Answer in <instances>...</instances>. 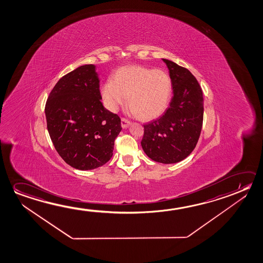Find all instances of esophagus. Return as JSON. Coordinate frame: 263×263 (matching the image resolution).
<instances>
[{
  "mask_svg": "<svg viewBox=\"0 0 263 263\" xmlns=\"http://www.w3.org/2000/svg\"><path fill=\"white\" fill-rule=\"evenodd\" d=\"M129 124H130V121H129V119L121 118V127L122 128H127Z\"/></svg>",
  "mask_w": 263,
  "mask_h": 263,
  "instance_id": "obj_1",
  "label": "esophagus"
}]
</instances>
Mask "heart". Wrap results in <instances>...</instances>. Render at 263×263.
I'll return each instance as SVG.
<instances>
[{
  "label": "heart",
  "instance_id": "obj_1",
  "mask_svg": "<svg viewBox=\"0 0 263 263\" xmlns=\"http://www.w3.org/2000/svg\"><path fill=\"white\" fill-rule=\"evenodd\" d=\"M173 94V82L164 70L129 66L121 67L113 80L105 81L101 96L105 107L115 112L128 103L133 112L142 120L150 121L159 117L166 109Z\"/></svg>",
  "mask_w": 263,
  "mask_h": 263
}]
</instances>
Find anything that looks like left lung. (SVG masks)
<instances>
[{
  "label": "left lung",
  "mask_w": 263,
  "mask_h": 263,
  "mask_svg": "<svg viewBox=\"0 0 263 263\" xmlns=\"http://www.w3.org/2000/svg\"><path fill=\"white\" fill-rule=\"evenodd\" d=\"M169 69L174 96L165 112L143 125L142 149L149 158L175 163L186 158L200 136L204 99L200 85L185 67L163 59Z\"/></svg>",
  "instance_id": "left-lung-1"
}]
</instances>
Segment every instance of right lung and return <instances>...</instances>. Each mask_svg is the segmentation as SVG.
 I'll return each instance as SVG.
<instances>
[{
	"label": "right lung",
	"mask_w": 263,
	"mask_h": 263,
	"mask_svg": "<svg viewBox=\"0 0 263 263\" xmlns=\"http://www.w3.org/2000/svg\"><path fill=\"white\" fill-rule=\"evenodd\" d=\"M94 65L62 77L46 100L47 129L61 158L79 170L108 162L121 133V118L104 108Z\"/></svg>",
	"instance_id": "right-lung-1"
}]
</instances>
